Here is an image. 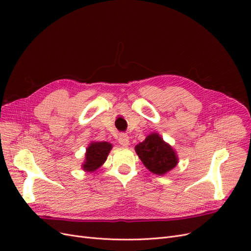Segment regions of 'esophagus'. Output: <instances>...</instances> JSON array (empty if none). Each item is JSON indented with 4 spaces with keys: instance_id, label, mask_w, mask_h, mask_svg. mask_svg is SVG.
Segmentation results:
<instances>
[{
    "instance_id": "obj_1",
    "label": "esophagus",
    "mask_w": 251,
    "mask_h": 251,
    "mask_svg": "<svg viewBox=\"0 0 251 251\" xmlns=\"http://www.w3.org/2000/svg\"><path fill=\"white\" fill-rule=\"evenodd\" d=\"M118 142L123 147H127L128 144H130V137H128L126 134H120L118 137Z\"/></svg>"
}]
</instances>
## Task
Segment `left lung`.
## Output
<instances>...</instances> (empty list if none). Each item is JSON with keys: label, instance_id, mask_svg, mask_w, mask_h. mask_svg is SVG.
Wrapping results in <instances>:
<instances>
[{"label": "left lung", "instance_id": "1", "mask_svg": "<svg viewBox=\"0 0 251 251\" xmlns=\"http://www.w3.org/2000/svg\"><path fill=\"white\" fill-rule=\"evenodd\" d=\"M135 151L144 166L155 175H164L178 163L176 151L157 133L150 134L135 147Z\"/></svg>", "mask_w": 251, "mask_h": 251}]
</instances>
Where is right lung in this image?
<instances>
[{
	"mask_svg": "<svg viewBox=\"0 0 251 251\" xmlns=\"http://www.w3.org/2000/svg\"><path fill=\"white\" fill-rule=\"evenodd\" d=\"M112 149V144L105 141L91 142L87 148L86 160L82 164V169L86 172H94L107 160V157Z\"/></svg>",
	"mask_w": 251,
	"mask_h": 251,
	"instance_id": "1",
	"label": "right lung"
}]
</instances>
